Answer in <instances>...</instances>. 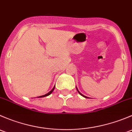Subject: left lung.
<instances>
[{
    "mask_svg": "<svg viewBox=\"0 0 132 132\" xmlns=\"http://www.w3.org/2000/svg\"><path fill=\"white\" fill-rule=\"evenodd\" d=\"M76 89H77V92H79V94L80 95H82V96H84V97H85V98H88V97H87V96H85V95H82V93H80V92H79V90H78V89H77V88H76Z\"/></svg>",
    "mask_w": 132,
    "mask_h": 132,
    "instance_id": "obj_1",
    "label": "left lung"
}]
</instances>
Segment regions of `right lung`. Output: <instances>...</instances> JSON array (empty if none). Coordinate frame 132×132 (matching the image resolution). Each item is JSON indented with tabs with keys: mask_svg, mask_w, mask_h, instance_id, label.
Instances as JSON below:
<instances>
[{
	"mask_svg": "<svg viewBox=\"0 0 132 132\" xmlns=\"http://www.w3.org/2000/svg\"><path fill=\"white\" fill-rule=\"evenodd\" d=\"M55 86H54V88H53L52 89H51V91H50V92H49V93H47V94H46V95H42V96H38V98H42V97H44V96H48V95H50V94H51V93H52L53 92V90L54 89H55Z\"/></svg>",
	"mask_w": 132,
	"mask_h": 132,
	"instance_id": "add662e5",
	"label": "right lung"
}]
</instances>
